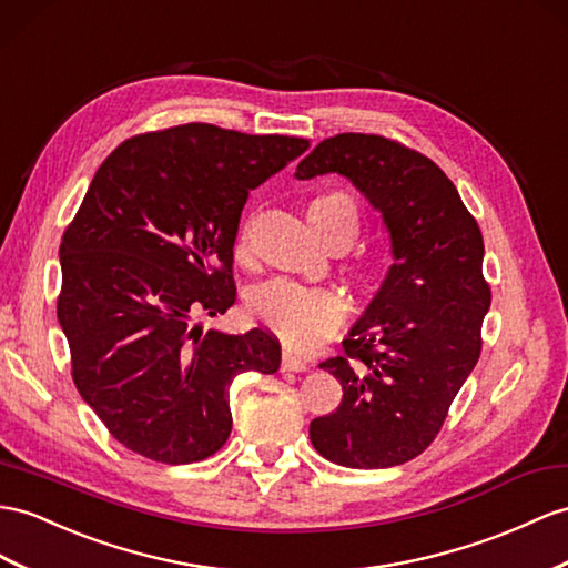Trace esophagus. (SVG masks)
I'll use <instances>...</instances> for the list:
<instances>
[{"mask_svg":"<svg viewBox=\"0 0 568 568\" xmlns=\"http://www.w3.org/2000/svg\"><path fill=\"white\" fill-rule=\"evenodd\" d=\"M281 367H283V372H307V369H310L307 359H302V357L293 355L290 351H283Z\"/></svg>","mask_w":568,"mask_h":568,"instance_id":"34e87169","label":"esophagus"}]
</instances>
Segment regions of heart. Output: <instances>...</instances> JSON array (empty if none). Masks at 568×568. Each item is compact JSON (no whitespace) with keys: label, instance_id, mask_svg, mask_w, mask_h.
<instances>
[{"label":"heart","instance_id":"1","mask_svg":"<svg viewBox=\"0 0 568 568\" xmlns=\"http://www.w3.org/2000/svg\"><path fill=\"white\" fill-rule=\"evenodd\" d=\"M310 225L324 242L336 235V232H351L353 240L359 227L357 203L343 192H326L318 194L307 209ZM246 230H242L237 252H244L246 246ZM246 312L256 324L275 333L285 345L307 351L316 343L328 338L333 331H338L347 316L345 300L331 287L302 285L287 278H275L264 285H258Z\"/></svg>","mask_w":568,"mask_h":568}]
</instances>
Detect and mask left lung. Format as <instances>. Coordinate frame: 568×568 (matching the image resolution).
<instances>
[{
  "mask_svg": "<svg viewBox=\"0 0 568 568\" xmlns=\"http://www.w3.org/2000/svg\"><path fill=\"white\" fill-rule=\"evenodd\" d=\"M338 172L382 213L390 264L382 287L322 362L343 386L336 413L312 419L326 460L372 470L408 463L434 442L483 351L491 293L485 242L442 168L376 134H338L297 165V180Z\"/></svg>",
  "mask_w": 568,
  "mask_h": 568,
  "instance_id": "left-lung-1",
  "label": "left lung"
}]
</instances>
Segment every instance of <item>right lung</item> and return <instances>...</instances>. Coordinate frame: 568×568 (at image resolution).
<instances>
[{"label": "right lung", "instance_id": "obj_1", "mask_svg": "<svg viewBox=\"0 0 568 568\" xmlns=\"http://www.w3.org/2000/svg\"><path fill=\"white\" fill-rule=\"evenodd\" d=\"M310 149L182 124L118 145L60 244L57 318L81 398L122 446L158 463L213 456L232 429L230 384L275 374L266 331H203L235 304L232 246L252 189Z\"/></svg>", "mask_w": 568, "mask_h": 568}]
</instances>
